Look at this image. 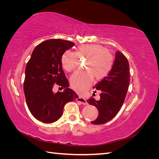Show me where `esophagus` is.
<instances>
[{"instance_id":"34e87169","label":"esophagus","mask_w":159,"mask_h":159,"mask_svg":"<svg viewBox=\"0 0 159 159\" xmlns=\"http://www.w3.org/2000/svg\"><path fill=\"white\" fill-rule=\"evenodd\" d=\"M76 101L78 102H80V103L83 104V105H87L88 104V102L87 101H86L84 98H81V97H78L76 98Z\"/></svg>"}]
</instances>
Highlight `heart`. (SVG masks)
<instances>
[{"instance_id": "heart-1", "label": "heart", "mask_w": 159, "mask_h": 159, "mask_svg": "<svg viewBox=\"0 0 159 159\" xmlns=\"http://www.w3.org/2000/svg\"><path fill=\"white\" fill-rule=\"evenodd\" d=\"M80 60L86 59L84 68L86 70L74 74L71 78V87L77 93L84 94L87 91L95 78L99 81L105 78L111 70L114 57L105 48L99 44H82L75 52L67 50L61 57L63 68L68 72L75 71L80 65Z\"/></svg>"}]
</instances>
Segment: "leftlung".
I'll list each match as a JSON object with an SVG mask.
<instances>
[{
	"label": "left lung",
	"instance_id": "8db88e82",
	"mask_svg": "<svg viewBox=\"0 0 159 159\" xmlns=\"http://www.w3.org/2000/svg\"><path fill=\"white\" fill-rule=\"evenodd\" d=\"M129 81V61L124 54L117 51L109 74L93 88L101 91L100 99L96 101L93 98H90L87 100L89 105L97 107L99 111V116L91 123L104 124L118 113L125 99Z\"/></svg>",
	"mask_w": 159,
	"mask_h": 159
}]
</instances>
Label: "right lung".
Listing matches in <instances>:
<instances>
[{
  "label": "right lung",
  "instance_id": "obj_1",
  "mask_svg": "<svg viewBox=\"0 0 159 159\" xmlns=\"http://www.w3.org/2000/svg\"><path fill=\"white\" fill-rule=\"evenodd\" d=\"M74 43L61 39L41 42L33 50L25 69L24 92L30 113L38 121L53 123L60 119L64 105L78 97L68 88L69 82L62 70L61 57ZM57 84L64 88L56 94L52 88Z\"/></svg>",
  "mask_w": 159,
  "mask_h": 159
}]
</instances>
